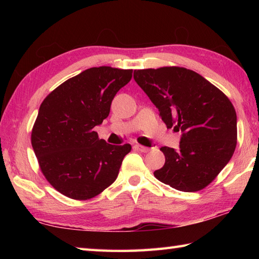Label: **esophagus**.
Returning <instances> with one entry per match:
<instances>
[{
  "label": "esophagus",
  "instance_id": "1",
  "mask_svg": "<svg viewBox=\"0 0 259 259\" xmlns=\"http://www.w3.org/2000/svg\"><path fill=\"white\" fill-rule=\"evenodd\" d=\"M135 148L137 150H139L141 152H149L150 151V148L145 147V146H141V145H136Z\"/></svg>",
  "mask_w": 259,
  "mask_h": 259
}]
</instances>
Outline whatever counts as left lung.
<instances>
[{
    "mask_svg": "<svg viewBox=\"0 0 259 259\" xmlns=\"http://www.w3.org/2000/svg\"><path fill=\"white\" fill-rule=\"evenodd\" d=\"M135 81L158 108L168 128L181 131L179 149L161 147L166 162L153 175L172 188H205L233 157L237 115L218 88L197 72L180 67L135 70Z\"/></svg>",
    "mask_w": 259,
    "mask_h": 259,
    "instance_id": "1",
    "label": "left lung"
}]
</instances>
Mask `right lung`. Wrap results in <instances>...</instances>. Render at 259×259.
Here are the masks:
<instances>
[{"label": "right lung", "mask_w": 259, "mask_h": 259, "mask_svg": "<svg viewBox=\"0 0 259 259\" xmlns=\"http://www.w3.org/2000/svg\"><path fill=\"white\" fill-rule=\"evenodd\" d=\"M133 70L87 69L54 89L41 103L31 142L47 180L71 199L87 200L117 179L131 146H114L93 131L102 123Z\"/></svg>", "instance_id": "obj_1"}]
</instances>
